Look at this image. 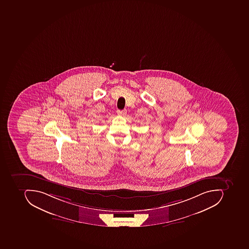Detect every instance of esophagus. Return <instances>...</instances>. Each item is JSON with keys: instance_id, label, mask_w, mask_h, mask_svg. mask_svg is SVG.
I'll list each match as a JSON object with an SVG mask.
<instances>
[{"instance_id": "esophagus-1", "label": "esophagus", "mask_w": 249, "mask_h": 249, "mask_svg": "<svg viewBox=\"0 0 249 249\" xmlns=\"http://www.w3.org/2000/svg\"><path fill=\"white\" fill-rule=\"evenodd\" d=\"M117 112L119 115L124 116V117L126 114V110L125 109H124V110H117Z\"/></svg>"}]
</instances>
